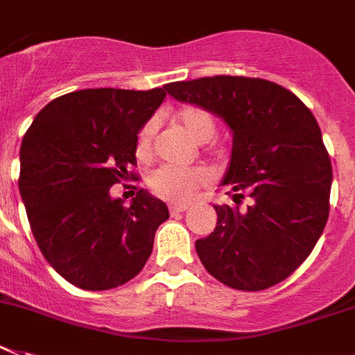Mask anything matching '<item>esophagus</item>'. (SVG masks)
I'll list each match as a JSON object with an SVG mask.
<instances>
[{
  "mask_svg": "<svg viewBox=\"0 0 355 355\" xmlns=\"http://www.w3.org/2000/svg\"><path fill=\"white\" fill-rule=\"evenodd\" d=\"M187 209V204H171L169 205V213L177 214V213H184Z\"/></svg>",
  "mask_w": 355,
  "mask_h": 355,
  "instance_id": "1",
  "label": "esophagus"
}]
</instances>
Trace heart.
<instances>
[{"label": "heart", "instance_id": "1", "mask_svg": "<svg viewBox=\"0 0 355 355\" xmlns=\"http://www.w3.org/2000/svg\"><path fill=\"white\" fill-rule=\"evenodd\" d=\"M177 122L184 128V132L191 137L196 142L209 141L216 130V122L213 115L202 106L187 104L178 110L175 115ZM159 128V119L151 117L141 128V132L137 135V157L139 159H148L153 148L155 135ZM150 189L155 196H159L162 200L168 202H187L204 187L211 184V175L204 168H159L155 169L148 178Z\"/></svg>", "mask_w": 355, "mask_h": 355}]
</instances>
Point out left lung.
I'll list each match as a JSON object with an SVG mask.
<instances>
[{
    "instance_id": "1",
    "label": "left lung",
    "mask_w": 355,
    "mask_h": 355,
    "mask_svg": "<svg viewBox=\"0 0 355 355\" xmlns=\"http://www.w3.org/2000/svg\"><path fill=\"white\" fill-rule=\"evenodd\" d=\"M164 88L218 115L233 132L222 186L234 204L214 205L216 227L195 243L200 261L238 291L284 282L329 220L332 164L312 112L287 88L254 77H202Z\"/></svg>"
}]
</instances>
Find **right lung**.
Wrapping results in <instances>:
<instances>
[{"instance_id":"add662e5","label":"right lung","mask_w":355,"mask_h":355,"mask_svg":"<svg viewBox=\"0 0 355 355\" xmlns=\"http://www.w3.org/2000/svg\"><path fill=\"white\" fill-rule=\"evenodd\" d=\"M164 88H88L35 115L21 142L19 193L41 252L62 278L108 291L141 272L168 205L137 189L130 207L110 187L135 178L137 135Z\"/></svg>"}]
</instances>
